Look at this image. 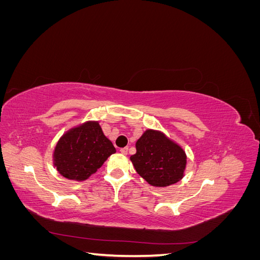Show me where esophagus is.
Returning <instances> with one entry per match:
<instances>
[{
    "label": "esophagus",
    "instance_id": "1",
    "mask_svg": "<svg viewBox=\"0 0 260 260\" xmlns=\"http://www.w3.org/2000/svg\"><path fill=\"white\" fill-rule=\"evenodd\" d=\"M128 147H123V148H120V153L123 154V155H127L128 154Z\"/></svg>",
    "mask_w": 260,
    "mask_h": 260
}]
</instances>
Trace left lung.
<instances>
[{
  "instance_id": "8db88e82",
  "label": "left lung",
  "mask_w": 260,
  "mask_h": 260,
  "mask_svg": "<svg viewBox=\"0 0 260 260\" xmlns=\"http://www.w3.org/2000/svg\"><path fill=\"white\" fill-rule=\"evenodd\" d=\"M130 157L138 174L153 186L164 187L183 178L186 155L180 145L160 131L148 129L136 143Z\"/></svg>"
}]
</instances>
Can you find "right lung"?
Masks as SVG:
<instances>
[{"label": "right lung", "mask_w": 260, "mask_h": 260, "mask_svg": "<svg viewBox=\"0 0 260 260\" xmlns=\"http://www.w3.org/2000/svg\"><path fill=\"white\" fill-rule=\"evenodd\" d=\"M116 148L98 121H86L68 130L58 140L53 164L68 180L83 181L95 174Z\"/></svg>", "instance_id": "1"}]
</instances>
